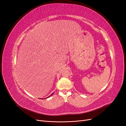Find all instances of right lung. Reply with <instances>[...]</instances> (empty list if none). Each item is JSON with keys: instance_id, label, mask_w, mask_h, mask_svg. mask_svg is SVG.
I'll return each mask as SVG.
<instances>
[{"instance_id": "obj_1", "label": "right lung", "mask_w": 126, "mask_h": 126, "mask_svg": "<svg viewBox=\"0 0 126 126\" xmlns=\"http://www.w3.org/2000/svg\"><path fill=\"white\" fill-rule=\"evenodd\" d=\"M52 94H51V95H50V96H51V95H52ZM50 96H49V97H50Z\"/></svg>"}]
</instances>
